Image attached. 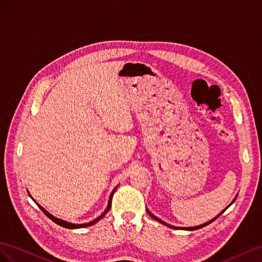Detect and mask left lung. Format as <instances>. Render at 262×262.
Returning <instances> with one entry per match:
<instances>
[{"label": "left lung", "instance_id": "1", "mask_svg": "<svg viewBox=\"0 0 262 262\" xmlns=\"http://www.w3.org/2000/svg\"><path fill=\"white\" fill-rule=\"evenodd\" d=\"M234 201H235V200H234ZM234 201H233V202H234ZM231 204H233V203H231ZM231 204H229L228 206H230ZM228 206H227V207H228ZM227 207H226V208H227ZM226 208H225V210H226ZM225 210H224V211H223V212H222L221 214H219V216H221V215H222V214H223L224 212H225ZM148 214H149V215H150V216H151V217H152L154 220H156V221H158V222H160L161 224H164V225H167V226H169V227H171V228H174V229H185V230H194V229H199V228H202V227H204V226L208 225V224H211V223H212L213 221H215L216 219H217V217H219V216H216V217H215L214 220H212V221H210V222H207L206 224H203V225H200V226H196V227H174V226H171V225H168V224H167V223H164V222H162L161 220H159L158 217H156V216H155V215H152V214H151L150 212H149V211H148Z\"/></svg>", "mask_w": 262, "mask_h": 262}]
</instances>
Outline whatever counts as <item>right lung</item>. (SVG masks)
<instances>
[{"label": "right lung", "mask_w": 262, "mask_h": 262, "mask_svg": "<svg viewBox=\"0 0 262 262\" xmlns=\"http://www.w3.org/2000/svg\"><path fill=\"white\" fill-rule=\"evenodd\" d=\"M114 193V192H113ZM113 193L111 194V196H110V200H108V205H107V208L105 210V212H104L101 216H99L98 219L96 220H94V221H92V222H90V223H88V224H72V223H68V222H64V221H62V220H59V219H57V217H55V216H52L51 214H49L46 210H43V208L39 205V204H37L38 205V207L40 208V210L46 214V216H48V217L52 221V222H55L56 224H58V225H60V226H62V227H64V228H70V229H74V228H83V227H88V226H91V225H93V224H95L96 222H99L104 215H105L108 211H110V208H111V205H112V198H113Z\"/></svg>", "instance_id": "right-lung-1"}]
</instances>
